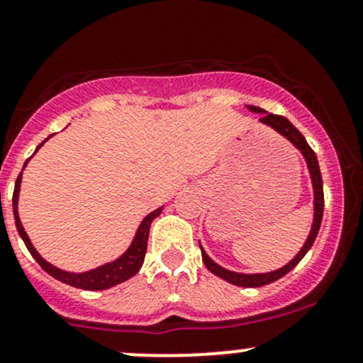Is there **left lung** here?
Wrapping results in <instances>:
<instances>
[{
  "label": "left lung",
  "instance_id": "1",
  "mask_svg": "<svg viewBox=\"0 0 363 363\" xmlns=\"http://www.w3.org/2000/svg\"><path fill=\"white\" fill-rule=\"evenodd\" d=\"M250 111L256 112V113H263L259 117V123L267 124V126L274 128L277 133H281L283 137H286L291 144L302 152V156L306 158L307 168H309L311 174V181H313V189H314V219H313V228H311L309 237H307L306 244H303L302 250L298 251V255L291 259L288 265L281 267V269L274 270V272H265V274H240V272H232V270L223 269L221 265H218L216 262H212L211 258L207 256V252L203 251V247L200 246L202 250V259L208 270L212 274H216L221 279L228 281V283L235 284V286H242V288H258V286H265V284L274 283V281L281 279L283 276H286L291 269H295L296 263L307 255V251L311 250V246L314 244V239H316L318 232H320L321 226V218H323V205H325V199H323V181H321V172H320V164H318V158L314 155L313 149L309 147V144L306 142L303 135L300 133L298 130L283 116H276V113H267L263 108L259 107H252L250 105Z\"/></svg>",
  "mask_w": 363,
  "mask_h": 363
}]
</instances>
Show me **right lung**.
<instances>
[{
    "label": "right lung",
    "instance_id": "add662e5",
    "mask_svg": "<svg viewBox=\"0 0 363 363\" xmlns=\"http://www.w3.org/2000/svg\"><path fill=\"white\" fill-rule=\"evenodd\" d=\"M42 145H43V142L38 145V147H36V151H38ZM28 161L24 163V168H26V164H28ZM21 181H23V172H21L19 177H17V181H16V189H13V199H12L13 218H16L17 232H19L21 239L24 240L26 247H28V251L31 252L33 258L38 262V265L42 267V269L45 270L49 276H52L54 279L61 281V283H65V284H69V286H73V288L98 291V290H108V288L116 286V284L124 283V281H128L130 277H133L135 274L140 270L142 263H144V258H145V251H147V239H149V230H151V223L161 214V208L163 207L156 208V211H152L151 214L145 216L144 221H142L140 226H138L137 233H135L133 242H131V246L128 247L126 252H124L123 256H119V258L113 259V262H111V263H105V265L98 267V269L89 270V272L73 274V272H67V270H61V269H57V267L50 265V263L45 262V259L38 255V251L33 247L31 240H29L28 233L24 232V226L19 219V212H17Z\"/></svg>",
    "mask_w": 363,
    "mask_h": 363
}]
</instances>
